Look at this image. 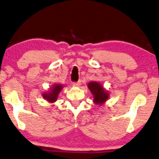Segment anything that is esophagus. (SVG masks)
Returning a JSON list of instances; mask_svg holds the SVG:
<instances>
[{
  "mask_svg": "<svg viewBox=\"0 0 159 159\" xmlns=\"http://www.w3.org/2000/svg\"><path fill=\"white\" fill-rule=\"evenodd\" d=\"M80 84H81V82H80V81H78L77 82H73V83H72V85L75 86V87H78V86H80Z\"/></svg>",
  "mask_w": 159,
  "mask_h": 159,
  "instance_id": "34e87169",
  "label": "esophagus"
}]
</instances>
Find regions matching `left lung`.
<instances>
[{"mask_svg": "<svg viewBox=\"0 0 159 159\" xmlns=\"http://www.w3.org/2000/svg\"><path fill=\"white\" fill-rule=\"evenodd\" d=\"M88 88L93 96V101L96 104L101 106L104 104L110 98L109 91L105 90L104 86L100 82L94 81L90 82L88 84Z\"/></svg>", "mask_w": 159, "mask_h": 159, "instance_id": "8db88e82", "label": "left lung"}]
</instances>
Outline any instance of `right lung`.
Masks as SVG:
<instances>
[{
  "instance_id": "1",
  "label": "right lung",
  "mask_w": 159,
  "mask_h": 159,
  "mask_svg": "<svg viewBox=\"0 0 159 159\" xmlns=\"http://www.w3.org/2000/svg\"><path fill=\"white\" fill-rule=\"evenodd\" d=\"M64 85L61 83L53 84L51 86L50 88H49L48 90L46 92H44L42 93L43 98L49 103H54L57 101L58 95L63 89Z\"/></svg>"
}]
</instances>
